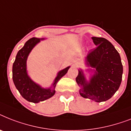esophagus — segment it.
Masks as SVG:
<instances>
[{"label": "esophagus", "mask_w": 131, "mask_h": 131, "mask_svg": "<svg viewBox=\"0 0 131 131\" xmlns=\"http://www.w3.org/2000/svg\"><path fill=\"white\" fill-rule=\"evenodd\" d=\"M73 66H77V65H78L79 64V61L77 60H73Z\"/></svg>", "instance_id": "obj_1"}]
</instances>
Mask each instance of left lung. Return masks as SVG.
Masks as SVG:
<instances>
[{"instance_id":"obj_1","label":"left lung","mask_w":131,"mask_h":131,"mask_svg":"<svg viewBox=\"0 0 131 131\" xmlns=\"http://www.w3.org/2000/svg\"><path fill=\"white\" fill-rule=\"evenodd\" d=\"M91 39L97 47L85 57V64L90 68L87 69L90 73V79H86L80 69L76 82L83 97L102 102L111 98L118 90L123 67L119 53L110 41L103 38L92 37Z\"/></svg>"}]
</instances>
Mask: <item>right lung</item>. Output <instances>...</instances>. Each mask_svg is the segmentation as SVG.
<instances>
[{"label":"right lung","mask_w":131,"mask_h":131,"mask_svg":"<svg viewBox=\"0 0 131 131\" xmlns=\"http://www.w3.org/2000/svg\"><path fill=\"white\" fill-rule=\"evenodd\" d=\"M44 38H32L25 42L23 47L17 54L13 64V80L17 90L23 98L29 102L38 103L50 98L55 94V87L58 81L67 73L70 66L60 71L52 85L43 88L35 83L28 75L27 71V60L32 49Z\"/></svg>","instance_id":"right-lung-1"}]
</instances>
